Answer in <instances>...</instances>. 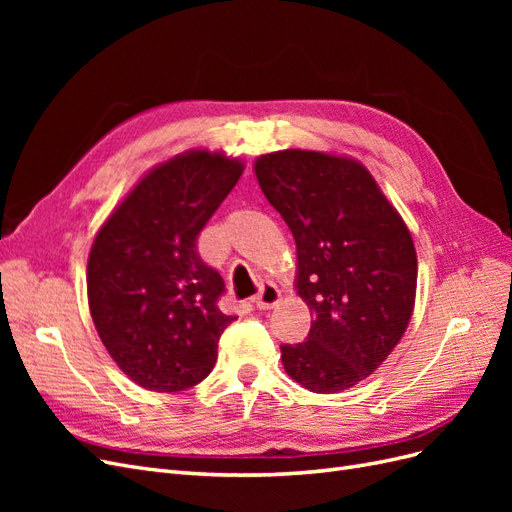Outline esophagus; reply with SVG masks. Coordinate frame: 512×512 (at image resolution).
<instances>
[{"mask_svg":"<svg viewBox=\"0 0 512 512\" xmlns=\"http://www.w3.org/2000/svg\"><path fill=\"white\" fill-rule=\"evenodd\" d=\"M277 303H280V290H277V286H273L271 282L260 284L258 294L254 297V305L258 309H271Z\"/></svg>","mask_w":512,"mask_h":512,"instance_id":"esophagus-1","label":"esophagus"}]
</instances>
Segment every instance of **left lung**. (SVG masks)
<instances>
[{"label": "left lung", "mask_w": 512, "mask_h": 512, "mask_svg": "<svg viewBox=\"0 0 512 512\" xmlns=\"http://www.w3.org/2000/svg\"><path fill=\"white\" fill-rule=\"evenodd\" d=\"M254 168L297 243V290L314 316L305 342L282 346L286 374L314 393L346 391L382 365L410 322V230L354 160L286 149Z\"/></svg>", "instance_id": "left-lung-1"}]
</instances>
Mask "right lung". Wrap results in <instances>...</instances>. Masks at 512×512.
Listing matches in <instances>:
<instances>
[{"instance_id":"1","label":"right lung","mask_w":512,"mask_h":512,"mask_svg":"<svg viewBox=\"0 0 512 512\" xmlns=\"http://www.w3.org/2000/svg\"><path fill=\"white\" fill-rule=\"evenodd\" d=\"M243 164L190 151L153 168L104 222L87 262L89 312L123 374L147 391L203 382L235 316L198 235L235 188Z\"/></svg>"}]
</instances>
